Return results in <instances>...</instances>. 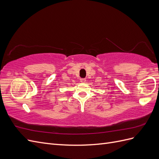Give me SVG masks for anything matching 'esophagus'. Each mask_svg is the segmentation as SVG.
I'll return each mask as SVG.
<instances>
[{
  "label": "esophagus",
  "mask_w": 159,
  "mask_h": 159,
  "mask_svg": "<svg viewBox=\"0 0 159 159\" xmlns=\"http://www.w3.org/2000/svg\"><path fill=\"white\" fill-rule=\"evenodd\" d=\"M85 81H86V80H85V78H81V79L80 80V81H81V82H82V83L85 82Z\"/></svg>",
  "instance_id": "1"
}]
</instances>
